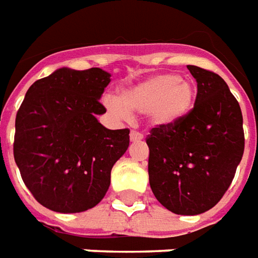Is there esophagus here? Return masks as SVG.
I'll return each mask as SVG.
<instances>
[{
	"label": "esophagus",
	"mask_w": 258,
	"mask_h": 258,
	"mask_svg": "<svg viewBox=\"0 0 258 258\" xmlns=\"http://www.w3.org/2000/svg\"><path fill=\"white\" fill-rule=\"evenodd\" d=\"M143 138H145L143 133L138 132V131H132V132H131V140H132V142H139V140H142Z\"/></svg>",
	"instance_id": "34e87169"
}]
</instances>
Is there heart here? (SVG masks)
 <instances>
[{
    "mask_svg": "<svg viewBox=\"0 0 258 258\" xmlns=\"http://www.w3.org/2000/svg\"><path fill=\"white\" fill-rule=\"evenodd\" d=\"M195 87L177 74H156L123 88L119 97H106L105 105L119 116L146 112L153 125L170 126L185 118L195 102Z\"/></svg>",
    "mask_w": 258,
    "mask_h": 258,
    "instance_id": "obj_1",
    "label": "heart"
}]
</instances>
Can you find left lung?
I'll list each match as a JSON object with an SVG mask.
<instances>
[{
	"instance_id": "8db88e82",
	"label": "left lung",
	"mask_w": 258,
	"mask_h": 258,
	"mask_svg": "<svg viewBox=\"0 0 258 258\" xmlns=\"http://www.w3.org/2000/svg\"><path fill=\"white\" fill-rule=\"evenodd\" d=\"M186 67L197 80L195 104L177 123L150 131L149 181L168 211L200 215L214 208L232 184L244 152V132L240 105L225 80Z\"/></svg>"
}]
</instances>
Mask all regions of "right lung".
I'll return each mask as SVG.
<instances>
[{"label": "right lung", "mask_w": 258, "mask_h": 258, "mask_svg": "<svg viewBox=\"0 0 258 258\" xmlns=\"http://www.w3.org/2000/svg\"><path fill=\"white\" fill-rule=\"evenodd\" d=\"M111 74L58 69L29 87L15 119L14 159L35 200L54 212L76 214L105 197L111 170L129 147V129L97 120Z\"/></svg>", "instance_id": "1"}]
</instances>
